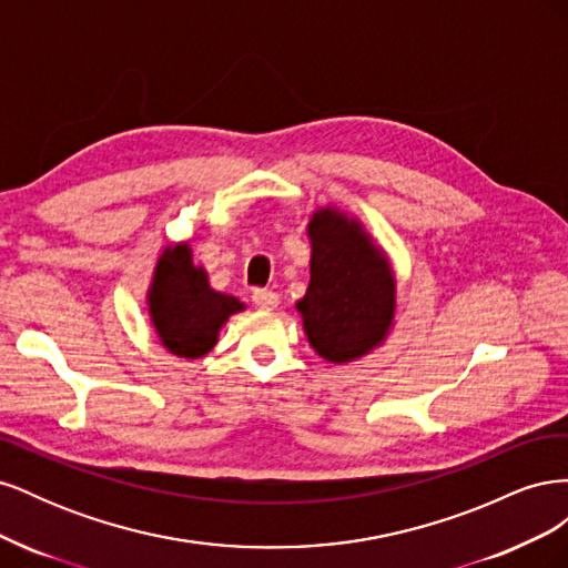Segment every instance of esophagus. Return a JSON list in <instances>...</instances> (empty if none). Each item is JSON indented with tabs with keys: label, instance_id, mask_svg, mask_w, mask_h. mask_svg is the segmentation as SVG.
<instances>
[{
	"label": "esophagus",
	"instance_id": "obj_1",
	"mask_svg": "<svg viewBox=\"0 0 568 568\" xmlns=\"http://www.w3.org/2000/svg\"><path fill=\"white\" fill-rule=\"evenodd\" d=\"M251 301L255 303V307H261V311H274V307L280 305V296L267 288H255Z\"/></svg>",
	"mask_w": 568,
	"mask_h": 568
}]
</instances>
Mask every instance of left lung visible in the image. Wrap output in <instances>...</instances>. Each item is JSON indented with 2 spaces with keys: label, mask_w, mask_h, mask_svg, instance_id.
I'll list each match as a JSON object with an SVG mask.
<instances>
[{
  "label": "left lung",
  "mask_w": 568,
  "mask_h": 568,
  "mask_svg": "<svg viewBox=\"0 0 568 568\" xmlns=\"http://www.w3.org/2000/svg\"><path fill=\"white\" fill-rule=\"evenodd\" d=\"M311 284L296 303L307 343L326 363L343 365L386 341L395 317V274L363 222L320 209L307 222Z\"/></svg>",
  "instance_id": "left-lung-1"
}]
</instances>
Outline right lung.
<instances>
[{
  "label": "right lung",
  "mask_w": 568,
  "mask_h": 568,
  "mask_svg": "<svg viewBox=\"0 0 568 568\" xmlns=\"http://www.w3.org/2000/svg\"><path fill=\"white\" fill-rule=\"evenodd\" d=\"M146 303L163 348L186 359L211 353L222 324L244 311L242 301L209 284V274L194 265L192 248L184 242L163 248L153 267Z\"/></svg>",
  "instance_id": "add662e5"
}]
</instances>
